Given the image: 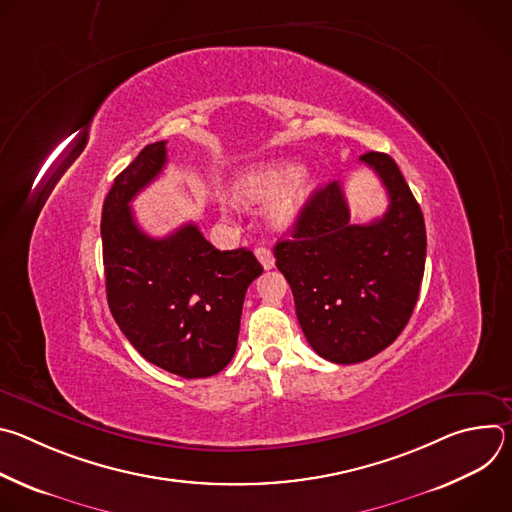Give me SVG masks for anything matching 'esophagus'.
<instances>
[{
    "mask_svg": "<svg viewBox=\"0 0 512 512\" xmlns=\"http://www.w3.org/2000/svg\"><path fill=\"white\" fill-rule=\"evenodd\" d=\"M255 257L259 259V263L263 265V269H271V267L275 265L273 253H271L267 247H257V249H255Z\"/></svg>",
    "mask_w": 512,
    "mask_h": 512,
    "instance_id": "34e87169",
    "label": "esophagus"
}]
</instances>
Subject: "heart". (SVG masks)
Returning <instances> with one entry per match:
<instances>
[{
	"label": "heart",
	"mask_w": 512,
	"mask_h": 512,
	"mask_svg": "<svg viewBox=\"0 0 512 512\" xmlns=\"http://www.w3.org/2000/svg\"><path fill=\"white\" fill-rule=\"evenodd\" d=\"M277 200L269 208L271 223L279 229H287L298 221V216L312 192L310 180L300 174L296 162H265L245 170L237 182L235 192L245 202H263L271 196Z\"/></svg>",
	"instance_id": "b5f03b06"
}]
</instances>
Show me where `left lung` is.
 <instances>
[{
    "label": "left lung",
    "mask_w": 512,
    "mask_h": 512,
    "mask_svg": "<svg viewBox=\"0 0 512 512\" xmlns=\"http://www.w3.org/2000/svg\"><path fill=\"white\" fill-rule=\"evenodd\" d=\"M389 196L367 225L350 221L340 182L316 190L291 237L275 245V265L296 302L310 346L326 360L352 364L385 350L407 326L423 279L425 223L395 160L362 154Z\"/></svg>",
    "instance_id": "8db88e82"
}]
</instances>
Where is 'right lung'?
<instances>
[{
    "label": "right lung",
    "instance_id": "add662e5",
    "mask_svg": "<svg viewBox=\"0 0 512 512\" xmlns=\"http://www.w3.org/2000/svg\"><path fill=\"white\" fill-rule=\"evenodd\" d=\"M166 143L145 145L103 202L107 302L145 360L184 379H204L231 362L247 287L263 267L249 249H214L192 223L164 239L137 227L129 202L164 170Z\"/></svg>",
    "mask_w": 512,
    "mask_h": 512
}]
</instances>
